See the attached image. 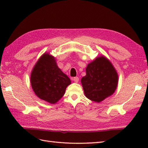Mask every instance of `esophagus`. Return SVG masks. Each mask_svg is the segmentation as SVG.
Listing matches in <instances>:
<instances>
[{"mask_svg": "<svg viewBox=\"0 0 148 148\" xmlns=\"http://www.w3.org/2000/svg\"><path fill=\"white\" fill-rule=\"evenodd\" d=\"M72 81H74V82L78 83V81H79V77H74L72 78Z\"/></svg>", "mask_w": 148, "mask_h": 148, "instance_id": "34e87169", "label": "esophagus"}]
</instances>
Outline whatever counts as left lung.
<instances>
[{
  "label": "left lung",
  "instance_id": "obj_1",
  "mask_svg": "<svg viewBox=\"0 0 148 148\" xmlns=\"http://www.w3.org/2000/svg\"><path fill=\"white\" fill-rule=\"evenodd\" d=\"M81 82L87 98L99 103L114 93L118 75L109 59L100 56L88 64L86 76L81 78Z\"/></svg>",
  "mask_w": 148,
  "mask_h": 148
}]
</instances>
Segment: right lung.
I'll return each mask as SVG.
<instances>
[{
	"mask_svg": "<svg viewBox=\"0 0 148 148\" xmlns=\"http://www.w3.org/2000/svg\"><path fill=\"white\" fill-rule=\"evenodd\" d=\"M30 83L39 99L54 104L64 96L71 81L58 67L54 56L45 53L33 67Z\"/></svg>",
	"mask_w": 148,
	"mask_h": 148,
	"instance_id": "add662e5",
	"label": "right lung"
}]
</instances>
